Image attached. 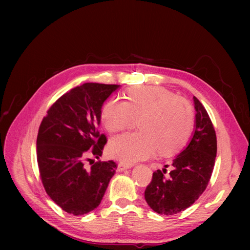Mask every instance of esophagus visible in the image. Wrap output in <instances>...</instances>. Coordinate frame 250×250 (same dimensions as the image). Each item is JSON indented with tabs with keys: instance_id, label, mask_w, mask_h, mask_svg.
I'll list each match as a JSON object with an SVG mask.
<instances>
[{
	"instance_id": "34e87169",
	"label": "esophagus",
	"mask_w": 250,
	"mask_h": 250,
	"mask_svg": "<svg viewBox=\"0 0 250 250\" xmlns=\"http://www.w3.org/2000/svg\"><path fill=\"white\" fill-rule=\"evenodd\" d=\"M129 168H130V166H128V165L124 164V163H119V164H118L117 171H118V172H123V171H125V170H127V169H129Z\"/></svg>"
}]
</instances>
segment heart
Wrapping results in <instances>:
<instances>
[{
	"label": "heart",
	"instance_id": "heart-1",
	"mask_svg": "<svg viewBox=\"0 0 250 250\" xmlns=\"http://www.w3.org/2000/svg\"><path fill=\"white\" fill-rule=\"evenodd\" d=\"M124 100L112 98L102 108L105 128L117 132L131 127L140 119V132L113 137L109 153L131 165L151 157L160 150L168 155L183 148L190 138L194 115L186 99L161 86H135L127 90Z\"/></svg>",
	"mask_w": 250,
	"mask_h": 250
}]
</instances>
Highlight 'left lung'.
<instances>
[{
	"label": "left lung",
	"mask_w": 250,
	"mask_h": 250,
	"mask_svg": "<svg viewBox=\"0 0 250 250\" xmlns=\"http://www.w3.org/2000/svg\"><path fill=\"white\" fill-rule=\"evenodd\" d=\"M196 115L192 138L188 146L174 158L168 175V166L153 173L146 188L145 199L157 214L174 215L183 211L199 198L214 169L217 139L206 108L193 97Z\"/></svg>",
	"instance_id": "obj_1"
}]
</instances>
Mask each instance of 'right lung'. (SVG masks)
<instances>
[{
	"mask_svg": "<svg viewBox=\"0 0 250 250\" xmlns=\"http://www.w3.org/2000/svg\"><path fill=\"white\" fill-rule=\"evenodd\" d=\"M119 87L84 83L60 97L42 119L36 141L41 178L50 198L66 213L79 216L95 209L115 175L113 161L85 167L83 160L89 153L102 155L106 137L99 132L101 109Z\"/></svg>",
	"mask_w": 250,
	"mask_h": 250,
	"instance_id": "1",
	"label": "right lung"
}]
</instances>
